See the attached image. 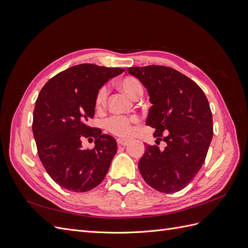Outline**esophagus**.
Masks as SVG:
<instances>
[{"mask_svg":"<svg viewBox=\"0 0 248 248\" xmlns=\"http://www.w3.org/2000/svg\"><path fill=\"white\" fill-rule=\"evenodd\" d=\"M131 141L129 139H117V144L120 146H127Z\"/></svg>","mask_w":248,"mask_h":248,"instance_id":"34e87169","label":"esophagus"}]
</instances>
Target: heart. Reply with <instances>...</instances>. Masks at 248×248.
<instances>
[{
	"instance_id": "1",
	"label": "heart",
	"mask_w": 248,
	"mask_h": 248,
	"mask_svg": "<svg viewBox=\"0 0 248 248\" xmlns=\"http://www.w3.org/2000/svg\"><path fill=\"white\" fill-rule=\"evenodd\" d=\"M119 86L123 91L132 98L137 99L142 95L144 88L141 82L133 77H125L119 81ZM108 89L102 86L99 88L95 96V108L102 109L107 106ZM139 119L137 117H124V116H111L106 120L104 126L108 131L119 137H127L131 134L133 130V124L137 123Z\"/></svg>"
}]
</instances>
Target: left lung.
Returning a JSON list of instances; mask_svg holds the SVG:
<instances>
[{
	"label": "left lung",
	"instance_id": "1",
	"mask_svg": "<svg viewBox=\"0 0 248 248\" xmlns=\"http://www.w3.org/2000/svg\"><path fill=\"white\" fill-rule=\"evenodd\" d=\"M126 71L148 89L152 107L146 124L155 129L157 140L167 142L164 150L146 145L139 162L140 175L157 191L182 190L205 162L213 138L207 97L196 82L170 67L149 65Z\"/></svg>",
	"mask_w": 248,
	"mask_h": 248
}]
</instances>
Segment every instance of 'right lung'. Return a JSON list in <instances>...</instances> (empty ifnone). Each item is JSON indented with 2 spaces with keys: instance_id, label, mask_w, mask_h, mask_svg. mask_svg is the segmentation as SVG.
<instances>
[{
  "instance_id": "1",
  "label": "right lung",
  "mask_w": 248,
  "mask_h": 248,
  "mask_svg": "<svg viewBox=\"0 0 248 248\" xmlns=\"http://www.w3.org/2000/svg\"><path fill=\"white\" fill-rule=\"evenodd\" d=\"M123 71L79 64L58 73L41 89L32 125L37 152L50 178L67 190L89 191L107 176L117 141L88 121L95 114L97 91ZM84 138H94L95 147L81 149Z\"/></svg>"
}]
</instances>
